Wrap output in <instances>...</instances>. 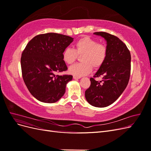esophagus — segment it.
Listing matches in <instances>:
<instances>
[{
  "label": "esophagus",
  "mask_w": 151,
  "mask_h": 151,
  "mask_svg": "<svg viewBox=\"0 0 151 151\" xmlns=\"http://www.w3.org/2000/svg\"><path fill=\"white\" fill-rule=\"evenodd\" d=\"M73 78H74V79H79V78H81V77H77V76H73Z\"/></svg>",
  "instance_id": "1"
}]
</instances>
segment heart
<instances>
[{
    "mask_svg": "<svg viewBox=\"0 0 151 151\" xmlns=\"http://www.w3.org/2000/svg\"><path fill=\"white\" fill-rule=\"evenodd\" d=\"M81 56V63H77L69 68L71 74L82 77L92 70L93 67L98 68L103 65L107 58L108 47L103 43L89 36H83L75 43V48L67 47L62 53L63 60L68 65L75 62L77 55Z\"/></svg>",
    "mask_w": 151,
    "mask_h": 151,
    "instance_id": "obj_1",
    "label": "heart"
}]
</instances>
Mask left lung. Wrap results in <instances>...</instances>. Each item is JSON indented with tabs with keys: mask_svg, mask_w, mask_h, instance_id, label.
<instances>
[{
	"mask_svg": "<svg viewBox=\"0 0 151 151\" xmlns=\"http://www.w3.org/2000/svg\"><path fill=\"white\" fill-rule=\"evenodd\" d=\"M107 42V58L93 77L85 91L88 102L95 107L103 108L115 102L129 83L131 70V55L126 45L116 36L106 32H95ZM101 76V81L95 80Z\"/></svg>",
	"mask_w": 151,
	"mask_h": 151,
	"instance_id": "obj_1",
	"label": "left lung"
}]
</instances>
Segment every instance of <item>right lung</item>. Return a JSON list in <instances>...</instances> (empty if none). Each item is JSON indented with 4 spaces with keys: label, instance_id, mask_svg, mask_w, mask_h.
<instances>
[{
    "label": "right lung",
    "instance_id": "obj_1",
    "mask_svg": "<svg viewBox=\"0 0 151 151\" xmlns=\"http://www.w3.org/2000/svg\"><path fill=\"white\" fill-rule=\"evenodd\" d=\"M73 40L58 33L40 34L31 40L22 52V78L30 93L40 101L55 103L64 94L72 76L55 73L67 70L62 53Z\"/></svg>",
    "mask_w": 151,
    "mask_h": 151
}]
</instances>
